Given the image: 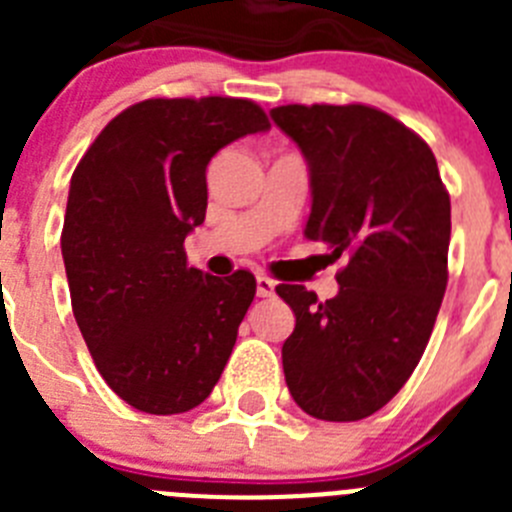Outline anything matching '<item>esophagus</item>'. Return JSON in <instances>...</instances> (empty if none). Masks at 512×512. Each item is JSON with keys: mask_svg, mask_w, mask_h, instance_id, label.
Listing matches in <instances>:
<instances>
[{"mask_svg": "<svg viewBox=\"0 0 512 512\" xmlns=\"http://www.w3.org/2000/svg\"><path fill=\"white\" fill-rule=\"evenodd\" d=\"M274 287H277V282L266 277V274H259V277H256V295L259 297H271L274 295Z\"/></svg>", "mask_w": 512, "mask_h": 512, "instance_id": "1", "label": "esophagus"}]
</instances>
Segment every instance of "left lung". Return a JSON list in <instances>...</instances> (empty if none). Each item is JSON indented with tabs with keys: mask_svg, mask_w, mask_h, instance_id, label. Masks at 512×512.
Masks as SVG:
<instances>
[{
	"mask_svg": "<svg viewBox=\"0 0 512 512\" xmlns=\"http://www.w3.org/2000/svg\"><path fill=\"white\" fill-rule=\"evenodd\" d=\"M271 120L310 169L305 238L346 259L330 300L277 287L297 318L284 379L312 418H369L402 390L433 333L449 282V192L428 143L377 107L284 104Z\"/></svg>",
	"mask_w": 512,
	"mask_h": 512,
	"instance_id": "obj_1",
	"label": "left lung"
}]
</instances>
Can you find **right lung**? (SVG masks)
I'll return each instance as SVG.
<instances>
[{"instance_id": "1", "label": "right lung", "mask_w": 512, "mask_h": 512, "mask_svg": "<svg viewBox=\"0 0 512 512\" xmlns=\"http://www.w3.org/2000/svg\"><path fill=\"white\" fill-rule=\"evenodd\" d=\"M264 130L251 99H146L107 122L71 176L74 318L104 382L140 413L197 408L228 364L256 279L194 269L184 238L205 223L210 158Z\"/></svg>"}]
</instances>
